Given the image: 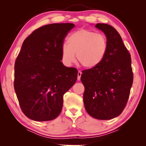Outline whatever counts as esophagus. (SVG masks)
I'll use <instances>...</instances> for the list:
<instances>
[{"label":"esophagus","instance_id":"obj_1","mask_svg":"<svg viewBox=\"0 0 146 146\" xmlns=\"http://www.w3.org/2000/svg\"><path fill=\"white\" fill-rule=\"evenodd\" d=\"M81 76H82V72L81 71L78 72V78H77L78 80H80Z\"/></svg>","mask_w":146,"mask_h":146}]
</instances>
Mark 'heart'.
Segmentation results:
<instances>
[{
	"instance_id": "obj_1",
	"label": "heart",
	"mask_w": 146,
	"mask_h": 146,
	"mask_svg": "<svg viewBox=\"0 0 146 146\" xmlns=\"http://www.w3.org/2000/svg\"><path fill=\"white\" fill-rule=\"evenodd\" d=\"M67 44L61 48V56L66 65L75 61L87 69H93L101 64L108 50V41L105 35L88 29L74 32L67 39Z\"/></svg>"
}]
</instances>
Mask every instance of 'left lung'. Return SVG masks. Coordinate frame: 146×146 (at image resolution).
Returning a JSON list of instances; mask_svg holds the SVG:
<instances>
[{
    "instance_id": "8db88e82",
    "label": "left lung",
    "mask_w": 146,
    "mask_h": 146,
    "mask_svg": "<svg viewBox=\"0 0 146 146\" xmlns=\"http://www.w3.org/2000/svg\"><path fill=\"white\" fill-rule=\"evenodd\" d=\"M108 41V50L101 64L82 71L84 104L89 115L96 119H110L124 110L133 84L131 55L121 36L113 27L98 23Z\"/></svg>"
}]
</instances>
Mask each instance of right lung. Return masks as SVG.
Here are the masks:
<instances>
[{
  "label": "right lung",
  "instance_id": "add662e5",
  "mask_svg": "<svg viewBox=\"0 0 146 146\" xmlns=\"http://www.w3.org/2000/svg\"><path fill=\"white\" fill-rule=\"evenodd\" d=\"M74 27L72 23L43 26L23 42L15 64L14 88L22 111L33 120L58 116L64 94L76 82L77 69L60 61L64 40Z\"/></svg>",
  "mask_w": 146,
  "mask_h": 146
}]
</instances>
